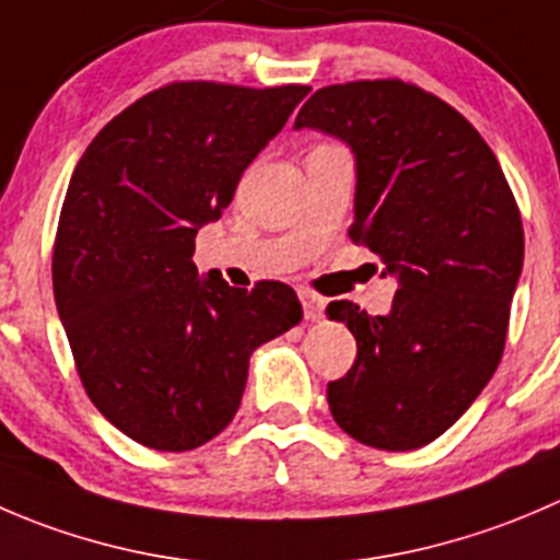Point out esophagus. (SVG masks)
Instances as JSON below:
<instances>
[{"instance_id":"obj_1","label":"esophagus","mask_w":560,"mask_h":560,"mask_svg":"<svg viewBox=\"0 0 560 560\" xmlns=\"http://www.w3.org/2000/svg\"><path fill=\"white\" fill-rule=\"evenodd\" d=\"M299 302H302L304 318H307V320L324 318V310H326V299L324 296H318V293L310 291V288H299Z\"/></svg>"}]
</instances>
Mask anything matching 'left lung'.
I'll return each mask as SVG.
<instances>
[{
	"instance_id": "1",
	"label": "left lung",
	"mask_w": 560,
	"mask_h": 560,
	"mask_svg": "<svg viewBox=\"0 0 560 560\" xmlns=\"http://www.w3.org/2000/svg\"><path fill=\"white\" fill-rule=\"evenodd\" d=\"M293 127H318L357 154L348 229L397 275L389 315L331 302L357 359L329 381L335 422L359 444L408 452L444 435L503 357L523 220L498 158L466 116L400 79L324 86Z\"/></svg>"
}]
</instances>
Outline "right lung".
<instances>
[{"mask_svg":"<svg viewBox=\"0 0 560 560\" xmlns=\"http://www.w3.org/2000/svg\"><path fill=\"white\" fill-rule=\"evenodd\" d=\"M307 92L174 81L114 116L70 176L51 258L59 318L94 408L149 450L223 433L250 353L302 318L291 285L201 280L192 250Z\"/></svg>","mask_w":560,"mask_h":560,"instance_id":"1","label":"right lung"}]
</instances>
